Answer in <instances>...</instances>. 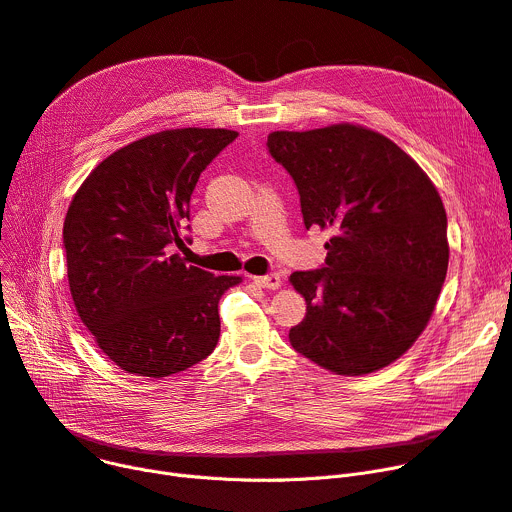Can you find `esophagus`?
<instances>
[{
    "label": "esophagus",
    "mask_w": 512,
    "mask_h": 512,
    "mask_svg": "<svg viewBox=\"0 0 512 512\" xmlns=\"http://www.w3.org/2000/svg\"><path fill=\"white\" fill-rule=\"evenodd\" d=\"M253 282H255L257 286H261V288H267V290H276V288H280V284H282V280H280V276H278V274L255 276V278H253Z\"/></svg>",
    "instance_id": "1"
}]
</instances>
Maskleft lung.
I'll use <instances>...</instances> for the list:
<instances>
[{
  "mask_svg": "<svg viewBox=\"0 0 512 512\" xmlns=\"http://www.w3.org/2000/svg\"><path fill=\"white\" fill-rule=\"evenodd\" d=\"M267 149L301 195L309 230H330L321 270L294 272L307 315L297 353L338 375L405 355L434 313L448 270L446 211L434 182L384 134L359 124L276 130Z\"/></svg>",
  "mask_w": 512,
  "mask_h": 512,
  "instance_id": "left-lung-1",
  "label": "left lung"
}]
</instances>
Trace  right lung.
Listing matches in <instances>:
<instances>
[{
	"label": "right lung",
	"mask_w": 512,
	"mask_h": 512,
	"mask_svg": "<svg viewBox=\"0 0 512 512\" xmlns=\"http://www.w3.org/2000/svg\"><path fill=\"white\" fill-rule=\"evenodd\" d=\"M238 132L174 128L134 141L80 184L64 220L70 294L97 346L126 373L166 378L213 353L218 303L240 276L186 265L201 172Z\"/></svg>",
	"instance_id": "obj_1"
}]
</instances>
